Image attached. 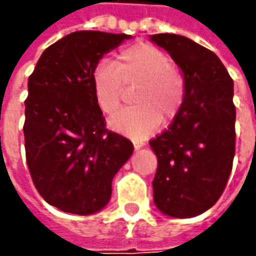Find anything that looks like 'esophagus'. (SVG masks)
Returning <instances> with one entry per match:
<instances>
[{"mask_svg":"<svg viewBox=\"0 0 256 256\" xmlns=\"http://www.w3.org/2000/svg\"><path fill=\"white\" fill-rule=\"evenodd\" d=\"M142 145H144L142 142H134V150H140Z\"/></svg>","mask_w":256,"mask_h":256,"instance_id":"esophagus-1","label":"esophagus"}]
</instances>
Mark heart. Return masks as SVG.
I'll list each match as a JSON object with an SVG mask.
<instances>
[{
	"label": "heart",
	"instance_id": "obj_1",
	"mask_svg": "<svg viewBox=\"0 0 256 256\" xmlns=\"http://www.w3.org/2000/svg\"><path fill=\"white\" fill-rule=\"evenodd\" d=\"M124 84L136 86V104L116 112L110 123L112 128L133 138H144L162 120H172L185 100L184 75L166 53L150 44L140 42L124 48L114 64L100 62L93 68V93L106 114L115 112L120 106Z\"/></svg>",
	"mask_w": 256,
	"mask_h": 256
}]
</instances>
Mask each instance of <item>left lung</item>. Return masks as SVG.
Masks as SVG:
<instances>
[{
	"label": "left lung",
	"mask_w": 256,
	"mask_h": 256,
	"mask_svg": "<svg viewBox=\"0 0 256 256\" xmlns=\"http://www.w3.org/2000/svg\"><path fill=\"white\" fill-rule=\"evenodd\" d=\"M150 40L181 67L185 100L170 126L150 145L158 158L154 198L163 214L190 218L212 207L225 190L236 148L233 79L218 56L186 36Z\"/></svg>",
	"instance_id": "8db88e82"
}]
</instances>
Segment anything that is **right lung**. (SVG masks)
I'll return each mask as SVG.
<instances>
[{"mask_svg": "<svg viewBox=\"0 0 256 256\" xmlns=\"http://www.w3.org/2000/svg\"><path fill=\"white\" fill-rule=\"evenodd\" d=\"M128 34L75 31L45 49L28 78L26 160L36 190L71 214H94L133 154L132 141L106 128L92 72Z\"/></svg>", "mask_w": 256, "mask_h": 256, "instance_id": "add662e5", "label": "right lung"}]
</instances>
